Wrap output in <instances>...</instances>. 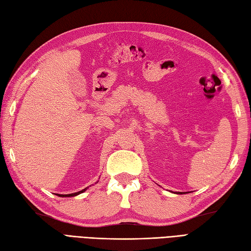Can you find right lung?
I'll return each instance as SVG.
<instances>
[{"label":"right lung","mask_w":251,"mask_h":251,"mask_svg":"<svg viewBox=\"0 0 251 251\" xmlns=\"http://www.w3.org/2000/svg\"><path fill=\"white\" fill-rule=\"evenodd\" d=\"M87 189H88V188L83 189V190H81V191H79V192H76V193H71V194H57V195H58L59 197H73V196H77V195L81 194V193L85 192Z\"/></svg>","instance_id":"obj_1"}]
</instances>
